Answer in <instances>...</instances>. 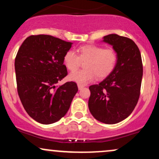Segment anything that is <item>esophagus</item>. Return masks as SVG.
<instances>
[{
  "mask_svg": "<svg viewBox=\"0 0 159 159\" xmlns=\"http://www.w3.org/2000/svg\"><path fill=\"white\" fill-rule=\"evenodd\" d=\"M78 89H79V90H81V89H83L84 87V84H78Z\"/></svg>",
  "mask_w": 159,
  "mask_h": 159,
  "instance_id": "1",
  "label": "esophagus"
}]
</instances>
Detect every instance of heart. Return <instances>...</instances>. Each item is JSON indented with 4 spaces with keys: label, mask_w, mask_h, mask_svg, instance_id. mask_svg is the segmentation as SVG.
<instances>
[{
    "label": "heart",
    "mask_w": 159,
    "mask_h": 159,
    "mask_svg": "<svg viewBox=\"0 0 159 159\" xmlns=\"http://www.w3.org/2000/svg\"><path fill=\"white\" fill-rule=\"evenodd\" d=\"M75 52L69 50L63 57V62L69 71L76 70L81 61L84 69L78 70L69 75L71 81L78 84H86L93 80L95 77L104 78L113 72L117 63V54L113 48H104L96 45H86Z\"/></svg>",
    "instance_id": "b5f03b06"
}]
</instances>
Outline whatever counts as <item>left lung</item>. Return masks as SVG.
Returning a JSON list of instances; mask_svg holds the SVG:
<instances>
[{
  "label": "left lung",
  "mask_w": 159,
  "mask_h": 159,
  "mask_svg": "<svg viewBox=\"0 0 159 159\" xmlns=\"http://www.w3.org/2000/svg\"><path fill=\"white\" fill-rule=\"evenodd\" d=\"M103 39L116 51L117 63L102 81L90 86L88 107L95 119L115 124L127 118L138 103L143 64L139 48L133 40L117 34H109Z\"/></svg>",
  "instance_id": "left-lung-1"
}]
</instances>
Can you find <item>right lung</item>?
Here are the masks:
<instances>
[{"instance_id":"add662e5","label":"right lung","mask_w":159,"mask_h":159,"mask_svg":"<svg viewBox=\"0 0 159 159\" xmlns=\"http://www.w3.org/2000/svg\"><path fill=\"white\" fill-rule=\"evenodd\" d=\"M72 44L50 35H32L18 51V94L26 112L38 123L48 125L61 120L78 92L74 81L57 86L68 74L63 57Z\"/></svg>"}]
</instances>
